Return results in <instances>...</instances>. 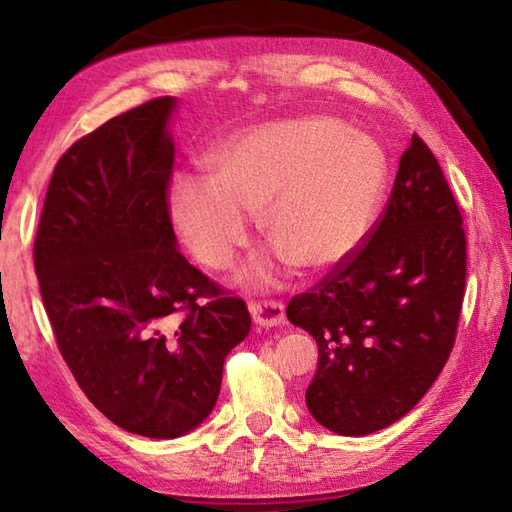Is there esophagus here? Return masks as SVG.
Segmentation results:
<instances>
[{"instance_id": "esophagus-1", "label": "esophagus", "mask_w": 512, "mask_h": 512, "mask_svg": "<svg viewBox=\"0 0 512 512\" xmlns=\"http://www.w3.org/2000/svg\"><path fill=\"white\" fill-rule=\"evenodd\" d=\"M250 317L259 325V328H273V325H281L286 319V308L281 301L264 299L250 303Z\"/></svg>"}]
</instances>
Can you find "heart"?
<instances>
[{
  "instance_id": "1",
  "label": "heart",
  "mask_w": 512,
  "mask_h": 512,
  "mask_svg": "<svg viewBox=\"0 0 512 512\" xmlns=\"http://www.w3.org/2000/svg\"><path fill=\"white\" fill-rule=\"evenodd\" d=\"M211 178L178 176L169 215L200 264L231 268L259 215L281 257L321 273L363 246L383 209L389 165L378 140L336 116L250 127L213 151Z\"/></svg>"
}]
</instances>
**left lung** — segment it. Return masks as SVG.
Wrapping results in <instances>:
<instances>
[{
  "label": "left lung",
  "mask_w": 512,
  "mask_h": 512,
  "mask_svg": "<svg viewBox=\"0 0 512 512\" xmlns=\"http://www.w3.org/2000/svg\"><path fill=\"white\" fill-rule=\"evenodd\" d=\"M466 286V233L436 156L413 134L374 231L288 319L314 336L310 413L339 436H367L418 405L453 350Z\"/></svg>",
  "instance_id": "8db88e82"
}]
</instances>
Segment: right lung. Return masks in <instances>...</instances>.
Returning <instances> with one entry per match:
<instances>
[{
  "label": "right lung",
  "instance_id": "right-lung-1",
  "mask_svg": "<svg viewBox=\"0 0 512 512\" xmlns=\"http://www.w3.org/2000/svg\"><path fill=\"white\" fill-rule=\"evenodd\" d=\"M173 107L160 96L76 140L54 167L35 237L43 308L76 383L105 418L156 440L209 416L224 358L250 332L246 303L178 250Z\"/></svg>",
  "mask_w": 512,
  "mask_h": 512
}]
</instances>
